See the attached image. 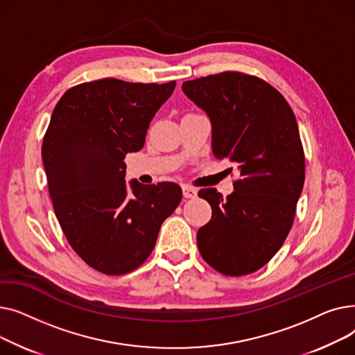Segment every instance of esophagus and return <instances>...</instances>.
Segmentation results:
<instances>
[{"label":"esophagus","mask_w":355,"mask_h":355,"mask_svg":"<svg viewBox=\"0 0 355 355\" xmlns=\"http://www.w3.org/2000/svg\"><path fill=\"white\" fill-rule=\"evenodd\" d=\"M182 196L185 198H194L197 196V190L191 185H182Z\"/></svg>","instance_id":"esophagus-1"}]
</instances>
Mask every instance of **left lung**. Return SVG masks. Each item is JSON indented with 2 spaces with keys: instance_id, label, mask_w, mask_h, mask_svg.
<instances>
[{
  "instance_id": "1",
  "label": "left lung",
  "mask_w": 355,
  "mask_h": 355,
  "mask_svg": "<svg viewBox=\"0 0 355 355\" xmlns=\"http://www.w3.org/2000/svg\"><path fill=\"white\" fill-rule=\"evenodd\" d=\"M182 90L211 121L217 159L237 165L234 191L198 196L211 206V220L197 232L206 262L226 276L263 268L282 248L304 189L305 155L293 110L268 82L223 71L182 83Z\"/></svg>"
}]
</instances>
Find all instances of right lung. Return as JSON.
<instances>
[{
	"mask_svg": "<svg viewBox=\"0 0 355 355\" xmlns=\"http://www.w3.org/2000/svg\"><path fill=\"white\" fill-rule=\"evenodd\" d=\"M174 87L106 78L70 87L53 110L42 146L53 209L71 249L105 275L139 268L181 201L175 182L126 187L123 162Z\"/></svg>",
	"mask_w": 355,
	"mask_h": 355,
	"instance_id": "1",
	"label": "right lung"
}]
</instances>
